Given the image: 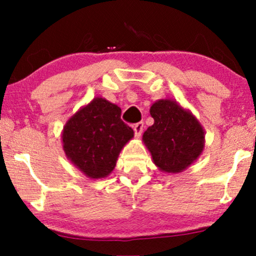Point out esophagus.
Masks as SVG:
<instances>
[{
  "label": "esophagus",
  "instance_id": "34e87169",
  "mask_svg": "<svg viewBox=\"0 0 256 256\" xmlns=\"http://www.w3.org/2000/svg\"><path fill=\"white\" fill-rule=\"evenodd\" d=\"M133 129H134L135 136L140 138V135H141V133H142V129H144V123L142 122L135 123V124L133 126Z\"/></svg>",
  "mask_w": 256,
  "mask_h": 256
}]
</instances>
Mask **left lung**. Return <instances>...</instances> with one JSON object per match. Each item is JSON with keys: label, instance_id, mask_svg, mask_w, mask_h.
I'll use <instances>...</instances> for the list:
<instances>
[{"label": "left lung", "instance_id": "left-lung-1", "mask_svg": "<svg viewBox=\"0 0 256 256\" xmlns=\"http://www.w3.org/2000/svg\"><path fill=\"white\" fill-rule=\"evenodd\" d=\"M150 114L154 123L142 135L153 163L166 174H178L202 154L205 129L199 120L174 99H159Z\"/></svg>", "mask_w": 256, "mask_h": 256}]
</instances>
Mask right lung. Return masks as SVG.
<instances>
[{
	"mask_svg": "<svg viewBox=\"0 0 256 256\" xmlns=\"http://www.w3.org/2000/svg\"><path fill=\"white\" fill-rule=\"evenodd\" d=\"M133 138V129L121 120V108L102 97L69 117L61 135L68 160L93 180L112 172L120 152Z\"/></svg>",
	"mask_w": 256,
	"mask_h": 256,
	"instance_id": "right-lung-1",
	"label": "right lung"
}]
</instances>
